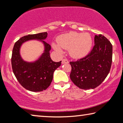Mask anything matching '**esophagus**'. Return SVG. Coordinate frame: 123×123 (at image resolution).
Listing matches in <instances>:
<instances>
[{
  "label": "esophagus",
  "instance_id": "esophagus-1",
  "mask_svg": "<svg viewBox=\"0 0 123 123\" xmlns=\"http://www.w3.org/2000/svg\"><path fill=\"white\" fill-rule=\"evenodd\" d=\"M69 63V62L67 59H64L62 60V64H64V63Z\"/></svg>",
  "mask_w": 123,
  "mask_h": 123
}]
</instances>
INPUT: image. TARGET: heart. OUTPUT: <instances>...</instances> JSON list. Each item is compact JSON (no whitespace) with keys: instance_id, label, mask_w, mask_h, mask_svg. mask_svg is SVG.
Wrapping results in <instances>:
<instances>
[{"instance_id":"1","label":"heart","mask_w":123,"mask_h":123,"mask_svg":"<svg viewBox=\"0 0 123 123\" xmlns=\"http://www.w3.org/2000/svg\"><path fill=\"white\" fill-rule=\"evenodd\" d=\"M57 44L52 43V46L57 53H63L62 48L69 50L72 57L81 59L86 56L91 51L93 40L88 33L80 34L72 31L60 35L57 39Z\"/></svg>"}]
</instances>
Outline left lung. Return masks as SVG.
I'll return each instance as SVG.
<instances>
[{
  "mask_svg": "<svg viewBox=\"0 0 123 123\" xmlns=\"http://www.w3.org/2000/svg\"><path fill=\"white\" fill-rule=\"evenodd\" d=\"M94 45L88 55L76 61L70 62V78L79 88L94 89L106 78L112 61V45L100 34L94 37Z\"/></svg>",
  "mask_w": 123,
  "mask_h": 123,
  "instance_id": "obj_1",
  "label": "left lung"
}]
</instances>
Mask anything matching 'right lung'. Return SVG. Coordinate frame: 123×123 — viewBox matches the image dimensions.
<instances>
[{"label":"right lung","instance_id":"right-lung-1","mask_svg":"<svg viewBox=\"0 0 123 123\" xmlns=\"http://www.w3.org/2000/svg\"><path fill=\"white\" fill-rule=\"evenodd\" d=\"M47 35V32L28 35L20 38L14 45L11 57L12 70L18 81L27 90L41 92L46 89L53 80L54 71L61 64V61L55 62L51 59V46L43 41ZM31 39L41 40L44 44L45 51L37 61L28 62L21 59L19 51L22 43Z\"/></svg>","mask_w":123,"mask_h":123}]
</instances>
